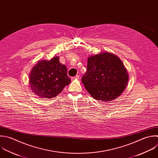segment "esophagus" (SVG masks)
<instances>
[{"label": "esophagus", "mask_w": 158, "mask_h": 158, "mask_svg": "<svg viewBox=\"0 0 158 158\" xmlns=\"http://www.w3.org/2000/svg\"><path fill=\"white\" fill-rule=\"evenodd\" d=\"M79 78H80V76H79V75H76L75 77H72V78H71V80H72V81H73V80H78Z\"/></svg>", "instance_id": "1"}]
</instances>
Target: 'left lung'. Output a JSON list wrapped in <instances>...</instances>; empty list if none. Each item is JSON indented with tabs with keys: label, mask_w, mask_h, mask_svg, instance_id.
I'll list each match as a JSON object with an SVG mask.
<instances>
[{
	"label": "left lung",
	"mask_w": 158,
	"mask_h": 158,
	"mask_svg": "<svg viewBox=\"0 0 158 158\" xmlns=\"http://www.w3.org/2000/svg\"><path fill=\"white\" fill-rule=\"evenodd\" d=\"M128 80V75L121 60L107 52L88 57L87 71L81 78L91 96L103 102L118 98L124 91Z\"/></svg>",
	"instance_id": "obj_1"
}]
</instances>
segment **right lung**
<instances>
[{
  "label": "right lung",
  "mask_w": 158,
  "mask_h": 158,
  "mask_svg": "<svg viewBox=\"0 0 158 158\" xmlns=\"http://www.w3.org/2000/svg\"><path fill=\"white\" fill-rule=\"evenodd\" d=\"M70 82L66 66L60 63L58 56L38 61L30 73L31 89L41 98H55Z\"/></svg>",
  "instance_id": "obj_1"
}]
</instances>
